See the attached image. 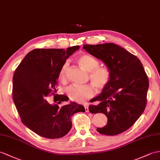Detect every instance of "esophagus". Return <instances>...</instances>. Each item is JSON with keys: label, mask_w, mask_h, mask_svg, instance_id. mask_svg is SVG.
I'll list each match as a JSON object with an SVG mask.
<instances>
[{"label": "esophagus", "mask_w": 160, "mask_h": 160, "mask_svg": "<svg viewBox=\"0 0 160 160\" xmlns=\"http://www.w3.org/2000/svg\"><path fill=\"white\" fill-rule=\"evenodd\" d=\"M84 108H85V111H86L87 112H88V111H89V110H88V106L87 104H84Z\"/></svg>", "instance_id": "obj_1"}]
</instances>
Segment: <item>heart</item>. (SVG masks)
Segmentation results:
<instances>
[{
  "label": "heart",
  "instance_id": "1",
  "mask_svg": "<svg viewBox=\"0 0 160 160\" xmlns=\"http://www.w3.org/2000/svg\"><path fill=\"white\" fill-rule=\"evenodd\" d=\"M77 62L86 72H89V77L92 83L98 88L106 87L111 78L110 69L106 67H98L99 62L88 54H81L77 57ZM68 62H65L58 72V78L61 80L66 79V70ZM66 93L70 100L78 103H82L94 95L95 91L92 85L84 86L72 85L67 88Z\"/></svg>",
  "mask_w": 160,
  "mask_h": 160
}]
</instances>
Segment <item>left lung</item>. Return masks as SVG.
<instances>
[{"mask_svg":"<svg viewBox=\"0 0 160 160\" xmlns=\"http://www.w3.org/2000/svg\"><path fill=\"white\" fill-rule=\"evenodd\" d=\"M83 48L101 60L111 73L109 83L90 101L98 104L88 107L90 112L103 113L108 118L107 125L97 131L108 136L119 134L132 127L145 109L148 77L139 59L117 44H85Z\"/></svg>","mask_w":160,"mask_h":160,"instance_id":"obj_1","label":"left lung"}]
</instances>
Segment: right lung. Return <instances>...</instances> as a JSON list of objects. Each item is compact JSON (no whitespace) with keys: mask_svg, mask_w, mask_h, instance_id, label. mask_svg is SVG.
<instances>
[{"mask_svg":"<svg viewBox=\"0 0 160 160\" xmlns=\"http://www.w3.org/2000/svg\"><path fill=\"white\" fill-rule=\"evenodd\" d=\"M80 46L63 49H35L28 52L16 68L13 77V99L23 124L31 130L47 138L65 136L72 127L71 117L85 112L76 102L59 107L46 100L54 95V101L61 103L69 98L57 93L58 72L69 56Z\"/></svg>","mask_w":160,"mask_h":160,"instance_id":"1","label":"right lung"}]
</instances>
